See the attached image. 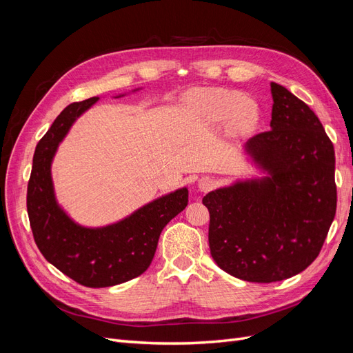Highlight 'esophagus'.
Instances as JSON below:
<instances>
[{"instance_id":"34e87169","label":"esophagus","mask_w":353,"mask_h":353,"mask_svg":"<svg viewBox=\"0 0 353 353\" xmlns=\"http://www.w3.org/2000/svg\"><path fill=\"white\" fill-rule=\"evenodd\" d=\"M197 187L203 193H206V191H210L213 187H215V181H213L210 176H201L197 183Z\"/></svg>"}]
</instances>
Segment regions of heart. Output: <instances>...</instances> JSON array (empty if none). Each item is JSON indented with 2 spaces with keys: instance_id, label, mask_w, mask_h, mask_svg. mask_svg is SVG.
<instances>
[{
  "instance_id": "obj_1",
  "label": "heart",
  "mask_w": 353,
  "mask_h": 353,
  "mask_svg": "<svg viewBox=\"0 0 353 353\" xmlns=\"http://www.w3.org/2000/svg\"><path fill=\"white\" fill-rule=\"evenodd\" d=\"M184 101L188 113L203 123L225 121L227 134L237 140L250 137L261 121L258 104L236 91L200 88L188 92Z\"/></svg>"
}]
</instances>
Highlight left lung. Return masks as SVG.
I'll list each match as a JSON object with an SVG mask.
<instances>
[{"label":"left lung","instance_id":"8db88e82","mask_svg":"<svg viewBox=\"0 0 353 353\" xmlns=\"http://www.w3.org/2000/svg\"><path fill=\"white\" fill-rule=\"evenodd\" d=\"M271 131L245 143L261 176L203 197L209 248L221 270L250 283L302 272L321 250L336 215L334 147L309 105L271 82Z\"/></svg>","mask_w":353,"mask_h":353}]
</instances>
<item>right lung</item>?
I'll list each match as a JSON object with an SVG mask.
<instances>
[{"mask_svg": "<svg viewBox=\"0 0 353 353\" xmlns=\"http://www.w3.org/2000/svg\"><path fill=\"white\" fill-rule=\"evenodd\" d=\"M99 100L72 103L56 117L37 144L26 199L30 228L42 256L72 280L92 288L141 275L153 261L160 232L188 205V188L183 187L148 201L121 221L95 228L74 222L59 205L51 176L52 159L72 125Z\"/></svg>", "mask_w": 353, "mask_h": 353, "instance_id": "obj_1", "label": "right lung"}]
</instances>
